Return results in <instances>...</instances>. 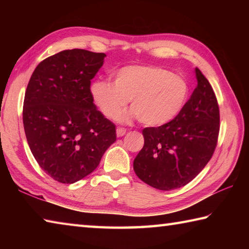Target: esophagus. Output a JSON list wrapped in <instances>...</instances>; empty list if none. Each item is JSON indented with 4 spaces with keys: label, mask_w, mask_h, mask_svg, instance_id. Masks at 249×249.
<instances>
[{
    "label": "esophagus",
    "mask_w": 249,
    "mask_h": 249,
    "mask_svg": "<svg viewBox=\"0 0 249 249\" xmlns=\"http://www.w3.org/2000/svg\"><path fill=\"white\" fill-rule=\"evenodd\" d=\"M125 134H126V129H125V128H122V127L116 128V136H117V137L124 136Z\"/></svg>",
    "instance_id": "34e87169"
}]
</instances>
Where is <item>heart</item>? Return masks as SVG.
<instances>
[{"label":"heart","mask_w":249,"mask_h":249,"mask_svg":"<svg viewBox=\"0 0 249 249\" xmlns=\"http://www.w3.org/2000/svg\"><path fill=\"white\" fill-rule=\"evenodd\" d=\"M93 102L108 119L114 120L130 101L123 120L138 117L142 124L158 127L170 123L184 107L189 84L183 77L156 66H125L114 74V83L100 80L91 87Z\"/></svg>","instance_id":"obj_1"}]
</instances>
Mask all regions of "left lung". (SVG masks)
Instances as JSON below:
<instances>
[{"mask_svg": "<svg viewBox=\"0 0 249 249\" xmlns=\"http://www.w3.org/2000/svg\"><path fill=\"white\" fill-rule=\"evenodd\" d=\"M196 88L182 112L170 123L142 129L144 147L134 159L138 178L158 190L183 187L212 157L220 132L215 93L196 68Z\"/></svg>", "mask_w": 249, "mask_h": 249, "instance_id": "left-lung-1", "label": "left lung"}]
</instances>
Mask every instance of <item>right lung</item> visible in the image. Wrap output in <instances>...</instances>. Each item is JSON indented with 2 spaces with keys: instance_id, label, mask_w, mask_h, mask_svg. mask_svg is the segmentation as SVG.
Masks as SVG:
<instances>
[{
  "instance_id": "add662e5",
  "label": "right lung",
  "mask_w": 249,
  "mask_h": 249,
  "mask_svg": "<svg viewBox=\"0 0 249 249\" xmlns=\"http://www.w3.org/2000/svg\"><path fill=\"white\" fill-rule=\"evenodd\" d=\"M105 57L62 50L41 61L28 82L25 135L41 169L58 182L74 183L90 175L116 141L115 125L98 111L90 90Z\"/></svg>"
}]
</instances>
